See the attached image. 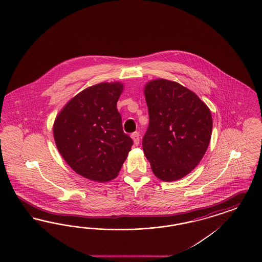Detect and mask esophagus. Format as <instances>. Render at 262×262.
Instances as JSON below:
<instances>
[{
	"instance_id": "esophagus-1",
	"label": "esophagus",
	"mask_w": 262,
	"mask_h": 262,
	"mask_svg": "<svg viewBox=\"0 0 262 262\" xmlns=\"http://www.w3.org/2000/svg\"><path fill=\"white\" fill-rule=\"evenodd\" d=\"M130 136H132V138H133V140H134V142H135V145L137 146V145L139 144V140H140V135H139V133H134Z\"/></svg>"
}]
</instances>
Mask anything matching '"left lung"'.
<instances>
[{
  "label": "left lung",
  "instance_id": "8db88e82",
  "mask_svg": "<svg viewBox=\"0 0 262 262\" xmlns=\"http://www.w3.org/2000/svg\"><path fill=\"white\" fill-rule=\"evenodd\" d=\"M144 92L150 123L143 151L159 180H180L206 154L212 132L210 111L194 92L174 81L151 80Z\"/></svg>",
  "mask_w": 262,
  "mask_h": 262
}]
</instances>
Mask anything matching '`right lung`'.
<instances>
[{
	"instance_id": "add662e5",
	"label": "right lung",
	"mask_w": 262,
	"mask_h": 262,
	"mask_svg": "<svg viewBox=\"0 0 262 262\" xmlns=\"http://www.w3.org/2000/svg\"><path fill=\"white\" fill-rule=\"evenodd\" d=\"M120 82H103L75 96L54 124L56 147L78 174L99 183L117 177L133 139L124 133L117 102Z\"/></svg>"
}]
</instances>
